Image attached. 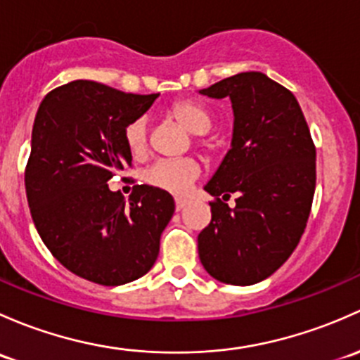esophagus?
Here are the masks:
<instances>
[{"label": "esophagus", "mask_w": 360, "mask_h": 360, "mask_svg": "<svg viewBox=\"0 0 360 360\" xmlns=\"http://www.w3.org/2000/svg\"><path fill=\"white\" fill-rule=\"evenodd\" d=\"M175 205H176V211H180V210H184V207L188 205V201H187V199H176Z\"/></svg>", "instance_id": "34e87169"}]
</instances>
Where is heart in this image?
I'll return each mask as SVG.
<instances>
[{"instance_id": "b5f03b06", "label": "heart", "mask_w": 360, "mask_h": 360, "mask_svg": "<svg viewBox=\"0 0 360 360\" xmlns=\"http://www.w3.org/2000/svg\"><path fill=\"white\" fill-rule=\"evenodd\" d=\"M169 116L194 135H206L213 128V114L195 100H180L169 107ZM126 142L133 154L143 153L147 146L146 120H136L126 128ZM210 147V146H205ZM201 168L194 159H161L146 169L143 179L153 187L172 194H185L191 184L199 176Z\"/></svg>"}]
</instances>
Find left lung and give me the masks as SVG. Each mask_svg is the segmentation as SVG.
Here are the masks:
<instances>
[{"mask_svg":"<svg viewBox=\"0 0 360 360\" xmlns=\"http://www.w3.org/2000/svg\"><path fill=\"white\" fill-rule=\"evenodd\" d=\"M199 94L229 98L234 112L231 149L205 191L238 195L236 208L211 202L199 258L220 283L250 286L298 246L316 192V147L298 100L266 74H236Z\"/></svg>","mask_w":360,"mask_h":360,"instance_id":"1","label":"left lung"}]
</instances>
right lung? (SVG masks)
<instances>
[{"instance_id": "obj_1", "label": "right lung", "mask_w": 360, "mask_h": 360, "mask_svg": "<svg viewBox=\"0 0 360 360\" xmlns=\"http://www.w3.org/2000/svg\"><path fill=\"white\" fill-rule=\"evenodd\" d=\"M158 97L77 79L51 90L36 112L25 169L32 221L65 269L102 286L146 276L175 213L161 188L136 185L126 201L107 185L131 166L126 128Z\"/></svg>"}]
</instances>
